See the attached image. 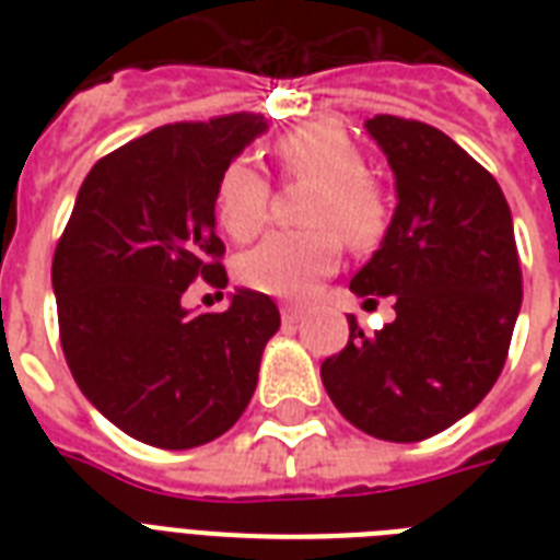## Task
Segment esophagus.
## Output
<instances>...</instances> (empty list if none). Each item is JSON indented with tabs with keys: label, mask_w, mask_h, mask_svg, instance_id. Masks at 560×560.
<instances>
[{
	"label": "esophagus",
	"mask_w": 560,
	"mask_h": 560,
	"mask_svg": "<svg viewBox=\"0 0 560 560\" xmlns=\"http://www.w3.org/2000/svg\"><path fill=\"white\" fill-rule=\"evenodd\" d=\"M302 316H305V311L299 305H281V319H284V325H296Z\"/></svg>",
	"instance_id": "34e87169"
}]
</instances>
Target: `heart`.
Listing matches in <instances>:
<instances>
[{
  "instance_id": "b5f03b06",
  "label": "heart",
  "mask_w": 560,
  "mask_h": 560,
  "mask_svg": "<svg viewBox=\"0 0 560 560\" xmlns=\"http://www.w3.org/2000/svg\"><path fill=\"white\" fill-rule=\"evenodd\" d=\"M288 177L311 179L307 232H272L237 261V279L246 288L279 299H311L340 264L342 244L372 246L386 229V197L366 177V160L351 136L331 121H311L276 144ZM214 214L237 241L261 232L270 214V186L253 162L235 160L220 171L214 186Z\"/></svg>"
}]
</instances>
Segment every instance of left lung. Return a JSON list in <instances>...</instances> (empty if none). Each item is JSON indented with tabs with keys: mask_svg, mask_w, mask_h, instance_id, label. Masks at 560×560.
Wrapping results in <instances>:
<instances>
[{
	"mask_svg": "<svg viewBox=\"0 0 560 560\" xmlns=\"http://www.w3.org/2000/svg\"><path fill=\"white\" fill-rule=\"evenodd\" d=\"M366 130L398 206L351 290L366 305L395 299V323L366 337L349 316V346L325 360L323 383L358 430L421 442L468 416L503 372L521 258L503 188L451 136L398 116L369 118Z\"/></svg>",
	"mask_w": 560,
	"mask_h": 560,
	"instance_id": "left-lung-1",
	"label": "left lung"
}]
</instances>
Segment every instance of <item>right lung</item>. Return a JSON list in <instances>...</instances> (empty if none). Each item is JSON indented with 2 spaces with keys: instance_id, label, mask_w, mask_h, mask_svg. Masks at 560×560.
<instances>
[{
  "instance_id": "1",
  "label": "right lung",
  "mask_w": 560,
  "mask_h": 560,
  "mask_svg": "<svg viewBox=\"0 0 560 560\" xmlns=\"http://www.w3.org/2000/svg\"><path fill=\"white\" fill-rule=\"evenodd\" d=\"M267 130L258 113L177 121L92 165L57 241L51 284L66 363L90 404L139 442L188 451L244 416L279 307L237 290L188 314L197 279L226 288L214 235L220 171Z\"/></svg>"
}]
</instances>
